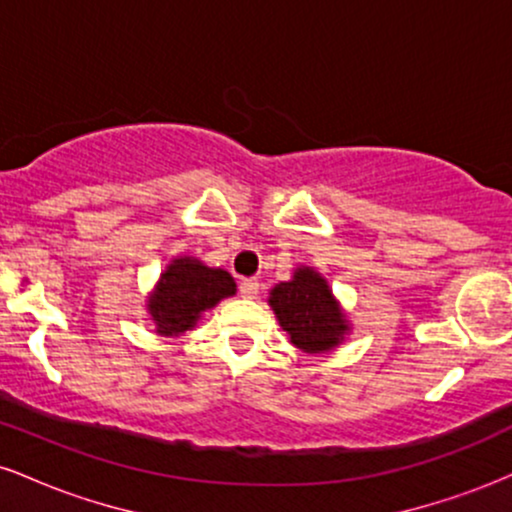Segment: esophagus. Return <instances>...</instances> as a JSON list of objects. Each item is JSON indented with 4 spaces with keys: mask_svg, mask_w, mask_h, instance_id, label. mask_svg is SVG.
<instances>
[{
    "mask_svg": "<svg viewBox=\"0 0 512 512\" xmlns=\"http://www.w3.org/2000/svg\"><path fill=\"white\" fill-rule=\"evenodd\" d=\"M240 296L245 298H255L260 293V281L257 279H240Z\"/></svg>",
    "mask_w": 512,
    "mask_h": 512,
    "instance_id": "obj_1",
    "label": "esophagus"
}]
</instances>
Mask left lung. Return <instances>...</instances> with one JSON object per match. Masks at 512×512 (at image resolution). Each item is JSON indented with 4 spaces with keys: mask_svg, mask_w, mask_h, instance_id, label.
I'll list each match as a JSON object with an SVG mask.
<instances>
[{
    "mask_svg": "<svg viewBox=\"0 0 512 512\" xmlns=\"http://www.w3.org/2000/svg\"><path fill=\"white\" fill-rule=\"evenodd\" d=\"M269 305L291 344L305 354L332 351L349 332V320L332 296L330 284L313 267H298L291 281L276 284L269 293Z\"/></svg>",
    "mask_w": 512,
    "mask_h": 512,
    "instance_id": "8db88e82",
    "label": "left lung"
}]
</instances>
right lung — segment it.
Returning <instances> with one entry per match:
<instances>
[{
  "instance_id": "1",
  "label": "right lung",
  "mask_w": 512,
  "mask_h": 512,
  "mask_svg": "<svg viewBox=\"0 0 512 512\" xmlns=\"http://www.w3.org/2000/svg\"><path fill=\"white\" fill-rule=\"evenodd\" d=\"M236 293L226 269L207 267L195 257H175L146 298V310L161 337H180L197 325L202 313Z\"/></svg>"
}]
</instances>
